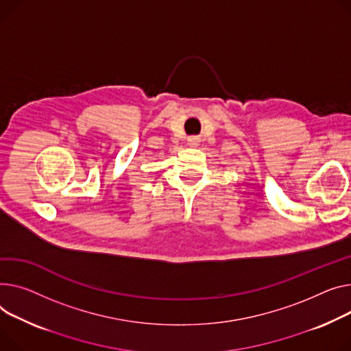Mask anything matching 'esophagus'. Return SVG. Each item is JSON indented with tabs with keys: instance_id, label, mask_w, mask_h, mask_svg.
<instances>
[{
	"instance_id": "1",
	"label": "esophagus",
	"mask_w": 351,
	"mask_h": 351,
	"mask_svg": "<svg viewBox=\"0 0 351 351\" xmlns=\"http://www.w3.org/2000/svg\"><path fill=\"white\" fill-rule=\"evenodd\" d=\"M188 145H191V147H197V145H199V139H197L196 136L189 138V139H188Z\"/></svg>"
}]
</instances>
